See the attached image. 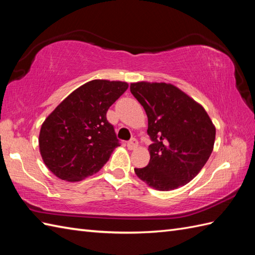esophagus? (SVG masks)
Segmentation results:
<instances>
[{"mask_svg":"<svg viewBox=\"0 0 255 255\" xmlns=\"http://www.w3.org/2000/svg\"><path fill=\"white\" fill-rule=\"evenodd\" d=\"M138 145V142L135 138H132L131 140H128V149H135Z\"/></svg>","mask_w":255,"mask_h":255,"instance_id":"esophagus-1","label":"esophagus"}]
</instances>
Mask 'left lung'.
I'll use <instances>...</instances> for the list:
<instances>
[{
	"label": "left lung",
	"instance_id": "1",
	"mask_svg": "<svg viewBox=\"0 0 255 255\" xmlns=\"http://www.w3.org/2000/svg\"><path fill=\"white\" fill-rule=\"evenodd\" d=\"M131 93L148 119L150 159L134 169L158 191L178 189L193 180L211 156L216 128L201 104L169 83L136 82Z\"/></svg>",
	"mask_w": 255,
	"mask_h": 255
}]
</instances>
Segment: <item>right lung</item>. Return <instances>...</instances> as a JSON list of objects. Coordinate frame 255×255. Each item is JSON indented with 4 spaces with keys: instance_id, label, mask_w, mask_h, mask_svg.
Masks as SVG:
<instances>
[{
    "instance_id": "add662e5",
    "label": "right lung",
    "mask_w": 255,
    "mask_h": 255,
    "mask_svg": "<svg viewBox=\"0 0 255 255\" xmlns=\"http://www.w3.org/2000/svg\"><path fill=\"white\" fill-rule=\"evenodd\" d=\"M128 88L127 82L93 80L50 113L38 140L42 160L51 172L67 182H77L105 166L119 146L107 111Z\"/></svg>"
}]
</instances>
